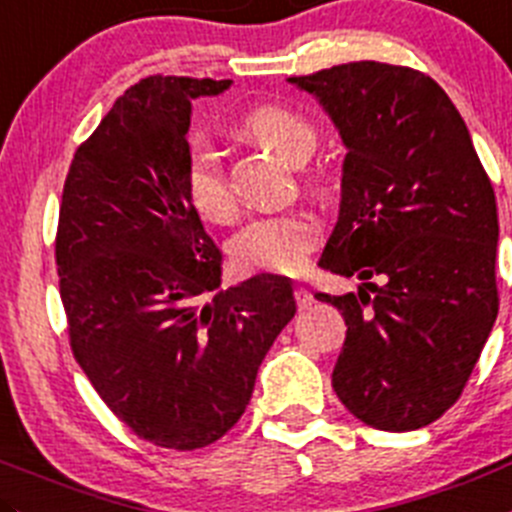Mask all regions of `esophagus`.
<instances>
[{
	"label": "esophagus",
	"instance_id": "esophagus-1",
	"mask_svg": "<svg viewBox=\"0 0 512 512\" xmlns=\"http://www.w3.org/2000/svg\"><path fill=\"white\" fill-rule=\"evenodd\" d=\"M294 299H296V306H299V309H309V306L314 304V296H311V291L304 289V286H296Z\"/></svg>",
	"mask_w": 512,
	"mask_h": 512
}]
</instances>
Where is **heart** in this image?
I'll use <instances>...</instances> for the list:
<instances>
[{"label": "heart", "instance_id": "b5f03b06", "mask_svg": "<svg viewBox=\"0 0 512 512\" xmlns=\"http://www.w3.org/2000/svg\"><path fill=\"white\" fill-rule=\"evenodd\" d=\"M241 130L256 143L276 150L291 163L309 158L316 145V130L309 118L286 105L248 107L241 115ZM183 191L201 218L226 223L236 216V198L228 186L221 155L206 138H193L183 160ZM321 226L314 213L284 211L248 221L228 243L231 259L246 271L296 274L319 243Z\"/></svg>", "mask_w": 512, "mask_h": 512}]
</instances>
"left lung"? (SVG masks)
Segmentation results:
<instances>
[{
	"label": "left lung",
	"instance_id": "obj_1",
	"mask_svg": "<svg viewBox=\"0 0 512 512\" xmlns=\"http://www.w3.org/2000/svg\"><path fill=\"white\" fill-rule=\"evenodd\" d=\"M289 82L319 97L347 145L319 266L364 284L316 294L347 321L332 387L374 430H420L460 399L498 316L493 183L425 72L362 60Z\"/></svg>",
	"mask_w": 512,
	"mask_h": 512
}]
</instances>
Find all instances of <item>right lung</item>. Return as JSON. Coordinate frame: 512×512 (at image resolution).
<instances>
[{
  "instance_id": "right-lung-1",
  "label": "right lung",
  "mask_w": 512,
  "mask_h": 512,
  "mask_svg": "<svg viewBox=\"0 0 512 512\" xmlns=\"http://www.w3.org/2000/svg\"><path fill=\"white\" fill-rule=\"evenodd\" d=\"M228 85L140 80L75 150L62 188L55 259L72 354L113 415L168 450L211 445L241 420L296 314L281 276L216 291L221 251L183 191L191 100Z\"/></svg>"
}]
</instances>
